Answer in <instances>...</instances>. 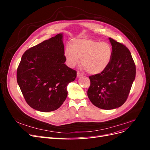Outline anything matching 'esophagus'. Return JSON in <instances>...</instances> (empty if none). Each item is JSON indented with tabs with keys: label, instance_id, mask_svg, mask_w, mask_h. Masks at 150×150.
Instances as JSON below:
<instances>
[{
	"label": "esophagus",
	"instance_id": "obj_1",
	"mask_svg": "<svg viewBox=\"0 0 150 150\" xmlns=\"http://www.w3.org/2000/svg\"><path fill=\"white\" fill-rule=\"evenodd\" d=\"M83 76V73H80V72L79 71L77 72V76H78V78H79V77H81Z\"/></svg>",
	"mask_w": 150,
	"mask_h": 150
}]
</instances>
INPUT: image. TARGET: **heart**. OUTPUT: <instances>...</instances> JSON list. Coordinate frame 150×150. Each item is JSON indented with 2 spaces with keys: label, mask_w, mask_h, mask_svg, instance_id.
Wrapping results in <instances>:
<instances>
[{
  "label": "heart",
  "mask_w": 150,
  "mask_h": 150,
  "mask_svg": "<svg viewBox=\"0 0 150 150\" xmlns=\"http://www.w3.org/2000/svg\"><path fill=\"white\" fill-rule=\"evenodd\" d=\"M112 55L111 45L88 39H76L71 46L64 50V56L68 66L74 67L81 64L90 74H99L110 64Z\"/></svg>",
  "instance_id": "1"
}]
</instances>
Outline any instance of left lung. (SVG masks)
Here are the masks:
<instances>
[{
    "mask_svg": "<svg viewBox=\"0 0 150 150\" xmlns=\"http://www.w3.org/2000/svg\"><path fill=\"white\" fill-rule=\"evenodd\" d=\"M112 55L110 64L99 74L89 76L88 96L94 106L112 110L123 104L136 76V66L129 50L125 45L109 38Z\"/></svg>",
    "mask_w": 150,
    "mask_h": 150,
    "instance_id": "8db88e82",
    "label": "left lung"
}]
</instances>
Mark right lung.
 Returning <instances> with one entry per match:
<instances>
[{"mask_svg":"<svg viewBox=\"0 0 150 150\" xmlns=\"http://www.w3.org/2000/svg\"><path fill=\"white\" fill-rule=\"evenodd\" d=\"M63 34L44 40L24 53L17 70V81L25 101L35 110L55 111L67 96V86L77 72L64 62Z\"/></svg>","mask_w":150,"mask_h":150,"instance_id":"1","label":"right lung"}]
</instances>
